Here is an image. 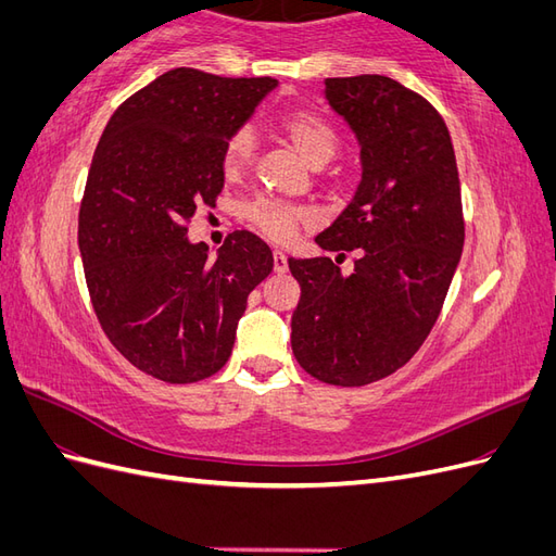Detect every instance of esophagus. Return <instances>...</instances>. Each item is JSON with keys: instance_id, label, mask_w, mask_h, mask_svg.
<instances>
[{"instance_id": "1", "label": "esophagus", "mask_w": 556, "mask_h": 556, "mask_svg": "<svg viewBox=\"0 0 556 556\" xmlns=\"http://www.w3.org/2000/svg\"><path fill=\"white\" fill-rule=\"evenodd\" d=\"M274 271L285 274L288 271V255L282 250H274Z\"/></svg>"}]
</instances>
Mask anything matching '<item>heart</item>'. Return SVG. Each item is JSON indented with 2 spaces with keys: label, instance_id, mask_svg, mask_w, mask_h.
Wrapping results in <instances>:
<instances>
[{
  "label": "heart",
  "instance_id": "b5f03b06",
  "mask_svg": "<svg viewBox=\"0 0 556 556\" xmlns=\"http://www.w3.org/2000/svg\"><path fill=\"white\" fill-rule=\"evenodd\" d=\"M280 129L285 137L290 139L296 153L304 157L311 166L319 169V166L329 164L341 148V137L336 127L313 111H292L280 121ZM255 134L250 127H239L231 134L229 141L225 143L223 153V169L229 178L241 176L248 166L255 160ZM245 217L250 225L257 231H262L266 239L285 243L290 241L296 229L304 225L311 213L301 206L282 204L276 199H257L245 208Z\"/></svg>",
  "mask_w": 556,
  "mask_h": 556
}]
</instances>
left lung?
<instances>
[{"mask_svg": "<svg viewBox=\"0 0 556 556\" xmlns=\"http://www.w3.org/2000/svg\"><path fill=\"white\" fill-rule=\"evenodd\" d=\"M325 86L357 134L364 172L315 241L357 260L350 276L339 260H288L301 285L292 352L315 380L362 387L410 362L441 315L464 248L462 185L445 121L422 94L380 74Z\"/></svg>", "mask_w": 556, "mask_h": 556, "instance_id": "left-lung-1", "label": "left lung"}]
</instances>
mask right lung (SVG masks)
<instances>
[{
    "label": "right lung",
    "instance_id": "obj_1",
    "mask_svg": "<svg viewBox=\"0 0 556 556\" xmlns=\"http://www.w3.org/2000/svg\"><path fill=\"white\" fill-rule=\"evenodd\" d=\"M276 83L178 66L127 97L97 143L78 211L90 301L113 348L157 380L220 371L248 294L274 268L255 233L231 231L211 257L188 225L215 206L225 143Z\"/></svg>",
    "mask_w": 556,
    "mask_h": 556
}]
</instances>
